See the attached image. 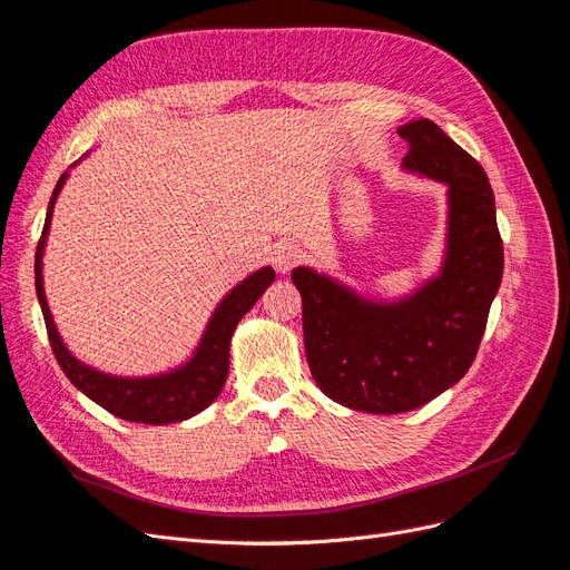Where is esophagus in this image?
<instances>
[{"label":"esophagus","instance_id":"esophagus-1","mask_svg":"<svg viewBox=\"0 0 570 570\" xmlns=\"http://www.w3.org/2000/svg\"><path fill=\"white\" fill-rule=\"evenodd\" d=\"M299 258H302V252L295 245H278L273 252V266L275 271L285 275L299 264Z\"/></svg>","mask_w":570,"mask_h":570}]
</instances>
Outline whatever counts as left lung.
<instances>
[{
  "label": "left lung",
  "instance_id": "1",
  "mask_svg": "<svg viewBox=\"0 0 570 570\" xmlns=\"http://www.w3.org/2000/svg\"><path fill=\"white\" fill-rule=\"evenodd\" d=\"M404 168L450 187L440 275L411 297L371 302L312 268L292 271L316 385L366 413H404L435 400L471 368L502 283L504 247L482 166L433 120L402 126Z\"/></svg>",
  "mask_w": 570,
  "mask_h": 570
}]
</instances>
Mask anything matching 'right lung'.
<instances>
[{
	"label": "right lung",
	"mask_w": 570,
	"mask_h": 570,
	"mask_svg": "<svg viewBox=\"0 0 570 570\" xmlns=\"http://www.w3.org/2000/svg\"><path fill=\"white\" fill-rule=\"evenodd\" d=\"M66 176L68 174L59 178L55 193H51L42 237L36 252V289L42 306L51 352H55L68 381H71L85 396H90L92 402H97L101 409H107L118 419L132 421V423H147V425H166V423L193 419L195 413L209 406L220 394L223 385H226L228 368H230V337L235 333L237 323L243 321V316L273 283L275 271L266 266L262 271L252 273L247 281L233 287L228 295L223 297V302L216 306L209 325H206L197 352L185 366L170 373L151 375V377H118V375H109V373L85 366L66 350V344L61 342L57 325L51 321L45 287H42L45 243H47V233L51 223V212H55V202L66 183Z\"/></svg>",
	"instance_id": "obj_1"
}]
</instances>
